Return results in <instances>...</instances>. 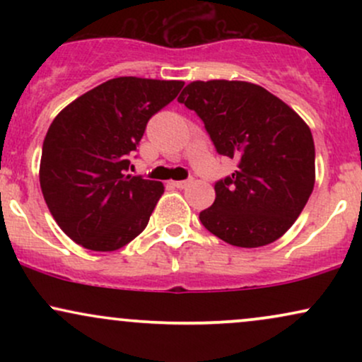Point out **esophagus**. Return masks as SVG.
I'll return each mask as SVG.
<instances>
[{"mask_svg": "<svg viewBox=\"0 0 362 362\" xmlns=\"http://www.w3.org/2000/svg\"><path fill=\"white\" fill-rule=\"evenodd\" d=\"M190 182H192V178H189V180H177V182H173V185H175L177 189H185Z\"/></svg>", "mask_w": 362, "mask_h": 362, "instance_id": "34e87169", "label": "esophagus"}]
</instances>
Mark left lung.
Returning <instances> with one entry per match:
<instances>
[{"label": "left lung", "instance_id": "left-lung-1", "mask_svg": "<svg viewBox=\"0 0 362 362\" xmlns=\"http://www.w3.org/2000/svg\"><path fill=\"white\" fill-rule=\"evenodd\" d=\"M178 102L202 119L219 155L238 161L199 214L206 230L242 248L281 238L313 192L315 143L305 120L248 81H192Z\"/></svg>", "mask_w": 362, "mask_h": 362}]
</instances>
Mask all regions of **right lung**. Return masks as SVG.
<instances>
[{
    "label": "right lung",
    "mask_w": 362,
    "mask_h": 362,
    "mask_svg": "<svg viewBox=\"0 0 362 362\" xmlns=\"http://www.w3.org/2000/svg\"><path fill=\"white\" fill-rule=\"evenodd\" d=\"M184 86L177 80L120 76L86 91L52 120L42 144L40 189L73 242L114 252L146 228L165 187L127 175L148 120Z\"/></svg>",
    "instance_id": "right-lung-1"
}]
</instances>
